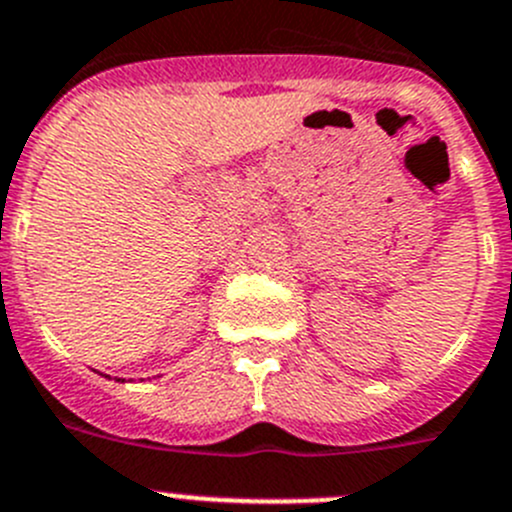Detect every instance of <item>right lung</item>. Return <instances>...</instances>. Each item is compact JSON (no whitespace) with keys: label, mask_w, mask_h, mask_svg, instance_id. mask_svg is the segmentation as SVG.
Listing matches in <instances>:
<instances>
[{"label":"right lung","mask_w":512,"mask_h":512,"mask_svg":"<svg viewBox=\"0 0 512 512\" xmlns=\"http://www.w3.org/2000/svg\"><path fill=\"white\" fill-rule=\"evenodd\" d=\"M123 382H125V379H123Z\"/></svg>","instance_id":"add662e5"}]
</instances>
